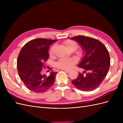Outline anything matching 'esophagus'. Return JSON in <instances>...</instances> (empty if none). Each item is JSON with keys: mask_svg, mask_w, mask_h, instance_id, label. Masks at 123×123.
<instances>
[{"mask_svg": "<svg viewBox=\"0 0 123 123\" xmlns=\"http://www.w3.org/2000/svg\"><path fill=\"white\" fill-rule=\"evenodd\" d=\"M64 71L67 73H69L71 71V70H64Z\"/></svg>", "mask_w": 123, "mask_h": 123, "instance_id": "esophagus-1", "label": "esophagus"}]
</instances>
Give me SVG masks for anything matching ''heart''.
<instances>
[{"label":"heart","instance_id":"1","mask_svg":"<svg viewBox=\"0 0 123 123\" xmlns=\"http://www.w3.org/2000/svg\"><path fill=\"white\" fill-rule=\"evenodd\" d=\"M64 45L70 51H75V54L80 57L83 56L85 52L83 49H77L78 48V44L75 41L68 39L63 43ZM56 46L53 45L51 47L50 50V55L51 56H53L55 55V49ZM77 61L75 58H62L59 59L56 63V65L57 68L62 69H70L72 68L74 65H75Z\"/></svg>","mask_w":123,"mask_h":123}]
</instances>
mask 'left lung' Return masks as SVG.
Here are the masks:
<instances>
[{
	"label": "left lung",
	"mask_w": 123,
	"mask_h": 123,
	"mask_svg": "<svg viewBox=\"0 0 123 123\" xmlns=\"http://www.w3.org/2000/svg\"><path fill=\"white\" fill-rule=\"evenodd\" d=\"M79 43L85 55L78 66L84 69L72 81L77 89L91 91L97 88L105 79L110 65L109 52L100 41L90 37L79 35L70 38Z\"/></svg>",
	"instance_id": "8db88e82"
}]
</instances>
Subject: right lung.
<instances>
[{
    "label": "right lung",
    "instance_id": "1",
    "mask_svg": "<svg viewBox=\"0 0 123 123\" xmlns=\"http://www.w3.org/2000/svg\"><path fill=\"white\" fill-rule=\"evenodd\" d=\"M57 40L42 38L33 39L21 49L17 61L18 73L30 90L35 93L45 92L54 83L57 72L51 71L47 75L43 74L42 71L46 68L44 65L49 58V47Z\"/></svg>",
    "mask_w": 123,
    "mask_h": 123
}]
</instances>
